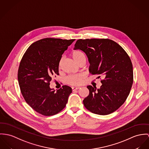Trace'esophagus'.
Masks as SVG:
<instances>
[{
  "label": "esophagus",
  "mask_w": 149,
  "mask_h": 149,
  "mask_svg": "<svg viewBox=\"0 0 149 149\" xmlns=\"http://www.w3.org/2000/svg\"><path fill=\"white\" fill-rule=\"evenodd\" d=\"M79 87H72V91H75V90H78V89H79Z\"/></svg>",
  "instance_id": "34e87169"
}]
</instances>
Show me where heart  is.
<instances>
[{"label":"heart","instance_id":"obj_1","mask_svg":"<svg viewBox=\"0 0 149 149\" xmlns=\"http://www.w3.org/2000/svg\"><path fill=\"white\" fill-rule=\"evenodd\" d=\"M71 57L77 63L82 57H84V54L79 50H74L71 53ZM62 63V60L59 61V66ZM85 78V75L83 74H75L69 76L66 79V81L71 85H79L82 83L83 79Z\"/></svg>","mask_w":149,"mask_h":149}]
</instances>
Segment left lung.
<instances>
[{
    "instance_id": "1",
    "label": "left lung",
    "mask_w": 149,
    "mask_h": 149,
    "mask_svg": "<svg viewBox=\"0 0 149 149\" xmlns=\"http://www.w3.org/2000/svg\"><path fill=\"white\" fill-rule=\"evenodd\" d=\"M74 49L85 53L91 74L104 77L100 88L87 87L90 93L83 101L84 107L97 115L115 112L125 102L133 82V65L126 52L109 39H79Z\"/></svg>"
}]
</instances>
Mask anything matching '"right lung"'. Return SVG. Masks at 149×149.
Returning a JSON list of instances; mask_svg holds the SVG:
<instances>
[{"label": "right lung", "instance_id": "obj_1", "mask_svg": "<svg viewBox=\"0 0 149 149\" xmlns=\"http://www.w3.org/2000/svg\"><path fill=\"white\" fill-rule=\"evenodd\" d=\"M74 41L43 38L33 43L23 56L17 74L20 90L25 102L40 114L56 115L66 107L71 88L65 85L55 92L49 86L52 77L59 75L62 55Z\"/></svg>", "mask_w": 149, "mask_h": 149}]
</instances>
